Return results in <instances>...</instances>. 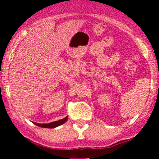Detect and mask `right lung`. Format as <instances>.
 <instances>
[{"mask_svg": "<svg viewBox=\"0 0 159 159\" xmlns=\"http://www.w3.org/2000/svg\"><path fill=\"white\" fill-rule=\"evenodd\" d=\"M68 116H66L65 118H63V119L58 120V121H54V122L48 123V124H39V123L34 122V121H33V123L34 125H36L39 126V127H41V128H46V129H54V128L57 127V126H59V125H63L64 123L66 122L67 120H68Z\"/></svg>", "mask_w": 159, "mask_h": 159, "instance_id": "obj_1", "label": "right lung"}]
</instances>
